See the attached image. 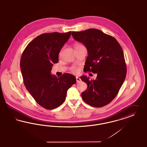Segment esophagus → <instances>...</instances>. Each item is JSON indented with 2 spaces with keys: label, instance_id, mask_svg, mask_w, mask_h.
I'll return each instance as SVG.
<instances>
[{
  "label": "esophagus",
  "instance_id": "esophagus-1",
  "mask_svg": "<svg viewBox=\"0 0 147 147\" xmlns=\"http://www.w3.org/2000/svg\"><path fill=\"white\" fill-rule=\"evenodd\" d=\"M76 80H77V83H79L81 81V79H80V78H79V77H76Z\"/></svg>",
  "mask_w": 147,
  "mask_h": 147
}]
</instances>
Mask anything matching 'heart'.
Listing matches in <instances>:
<instances>
[{
    "label": "heart",
    "instance_id": "b5f03b06",
    "mask_svg": "<svg viewBox=\"0 0 147 147\" xmlns=\"http://www.w3.org/2000/svg\"><path fill=\"white\" fill-rule=\"evenodd\" d=\"M83 45L82 44L79 43H76L74 44V48H79L80 47H82ZM71 71L72 73H77L78 71V69H77L76 67H72L71 69Z\"/></svg>",
    "mask_w": 147,
    "mask_h": 147
}]
</instances>
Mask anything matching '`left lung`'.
Instances as JSON below:
<instances>
[{
  "label": "left lung",
  "mask_w": 147,
  "mask_h": 147,
  "mask_svg": "<svg viewBox=\"0 0 147 147\" xmlns=\"http://www.w3.org/2000/svg\"><path fill=\"white\" fill-rule=\"evenodd\" d=\"M74 39L86 47L88 56L84 71L97 73L95 80L80 77L86 83L82 98L86 104L102 107L111 103L118 94L127 74L122 48L112 36L96 29L72 32Z\"/></svg>",
  "instance_id": "8db88e82"
}]
</instances>
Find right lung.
<instances>
[{"mask_svg":"<svg viewBox=\"0 0 147 147\" xmlns=\"http://www.w3.org/2000/svg\"><path fill=\"white\" fill-rule=\"evenodd\" d=\"M71 34L40 35L28 44L22 55L20 66L24 84L36 102L47 109L60 106L68 89L76 83V78L69 73L59 78L51 74L53 64L58 62L59 53Z\"/></svg>","mask_w":147,"mask_h":147,"instance_id":"right-lung-1","label":"right lung"}]
</instances>
